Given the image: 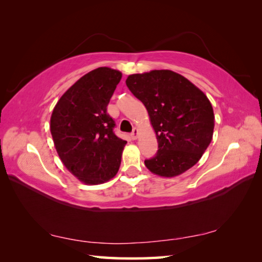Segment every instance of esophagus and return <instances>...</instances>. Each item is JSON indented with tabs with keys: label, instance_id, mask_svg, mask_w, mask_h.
<instances>
[{
	"label": "esophagus",
	"instance_id": "1",
	"mask_svg": "<svg viewBox=\"0 0 262 262\" xmlns=\"http://www.w3.org/2000/svg\"><path fill=\"white\" fill-rule=\"evenodd\" d=\"M130 136H132L133 140H136L137 136H139V129H137V128H134V129H133V132H132Z\"/></svg>",
	"mask_w": 262,
	"mask_h": 262
}]
</instances>
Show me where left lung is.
Returning <instances> with one entry per match:
<instances>
[{
	"mask_svg": "<svg viewBox=\"0 0 262 262\" xmlns=\"http://www.w3.org/2000/svg\"><path fill=\"white\" fill-rule=\"evenodd\" d=\"M126 84L147 108L158 151L144 164L161 177L179 176L194 166L214 133V111L200 89L172 70L129 75Z\"/></svg>",
	"mask_w": 262,
	"mask_h": 262,
	"instance_id": "left-lung-1",
	"label": "left lung"
}]
</instances>
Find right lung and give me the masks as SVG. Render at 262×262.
Here are the masks:
<instances>
[{"instance_id": "1", "label": "right lung", "mask_w": 262, "mask_h": 262, "mask_svg": "<svg viewBox=\"0 0 262 262\" xmlns=\"http://www.w3.org/2000/svg\"><path fill=\"white\" fill-rule=\"evenodd\" d=\"M122 74L107 67L81 77L57 101L51 117V133L57 155L78 180L98 185L118 173L127 142L114 134L107 113Z\"/></svg>"}]
</instances>
